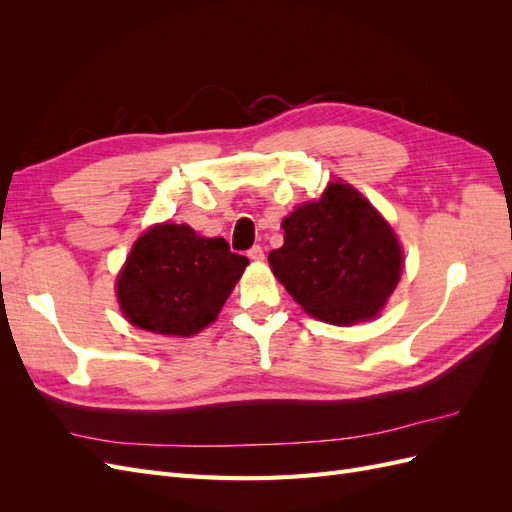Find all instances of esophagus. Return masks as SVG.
<instances>
[{
	"label": "esophagus",
	"mask_w": 512,
	"mask_h": 512,
	"mask_svg": "<svg viewBox=\"0 0 512 512\" xmlns=\"http://www.w3.org/2000/svg\"><path fill=\"white\" fill-rule=\"evenodd\" d=\"M247 256H250V258H252V260H256V262H262V260H265V250H262L260 245H254L252 250L247 252Z\"/></svg>",
	"instance_id": "1"
}]
</instances>
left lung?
Listing matches in <instances>:
<instances>
[{"mask_svg":"<svg viewBox=\"0 0 512 512\" xmlns=\"http://www.w3.org/2000/svg\"><path fill=\"white\" fill-rule=\"evenodd\" d=\"M269 267L305 314L335 327L374 320L395 292L404 247L384 215L348 181H331L282 220Z\"/></svg>","mask_w":512,"mask_h":512,"instance_id":"obj_1","label":"left lung"}]
</instances>
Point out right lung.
<instances>
[{"mask_svg": "<svg viewBox=\"0 0 512 512\" xmlns=\"http://www.w3.org/2000/svg\"><path fill=\"white\" fill-rule=\"evenodd\" d=\"M247 265L224 237H203L188 224H151L115 277L121 316L149 333L192 337L218 320Z\"/></svg>", "mask_w": 512, "mask_h": 512, "instance_id": "right-lung-1", "label": "right lung"}]
</instances>
